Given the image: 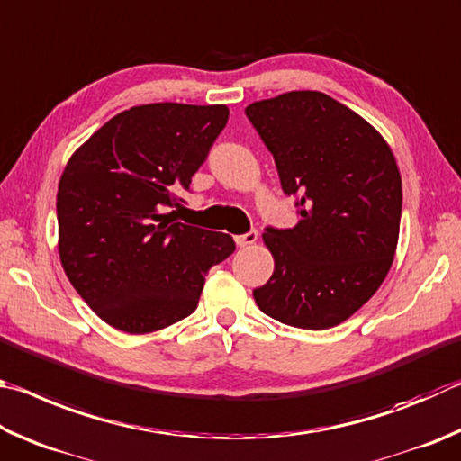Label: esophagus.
Segmentation results:
<instances>
[{
    "label": "esophagus",
    "mask_w": 461,
    "mask_h": 461,
    "mask_svg": "<svg viewBox=\"0 0 461 461\" xmlns=\"http://www.w3.org/2000/svg\"><path fill=\"white\" fill-rule=\"evenodd\" d=\"M257 239H259V232H257L255 229H251L249 232H245V235H237L235 237V243L239 247H249V245L257 243Z\"/></svg>",
    "instance_id": "esophagus-1"
}]
</instances>
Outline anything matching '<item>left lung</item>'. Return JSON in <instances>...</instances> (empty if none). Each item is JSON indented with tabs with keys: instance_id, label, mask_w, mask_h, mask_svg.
I'll use <instances>...</instances> for the list:
<instances>
[{
	"instance_id": "1",
	"label": "left lung",
	"mask_w": 461,
	"mask_h": 461,
	"mask_svg": "<svg viewBox=\"0 0 461 461\" xmlns=\"http://www.w3.org/2000/svg\"><path fill=\"white\" fill-rule=\"evenodd\" d=\"M245 115L300 216L294 229H265L276 271L255 289V302L281 324L338 326L375 295L393 265L402 208L397 161L373 125L324 93L257 101Z\"/></svg>"
}]
</instances>
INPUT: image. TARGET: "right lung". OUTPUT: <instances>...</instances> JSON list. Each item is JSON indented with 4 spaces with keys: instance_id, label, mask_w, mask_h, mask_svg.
Segmentation results:
<instances>
[{
    "instance_id": "obj_1",
    "label": "right lung",
    "mask_w": 461,
    "mask_h": 461,
    "mask_svg": "<svg viewBox=\"0 0 461 461\" xmlns=\"http://www.w3.org/2000/svg\"><path fill=\"white\" fill-rule=\"evenodd\" d=\"M229 121L224 104L153 103L107 121L64 167L56 216L72 287L127 334L167 328L196 310L204 273L235 240L176 222L192 176Z\"/></svg>"
}]
</instances>
